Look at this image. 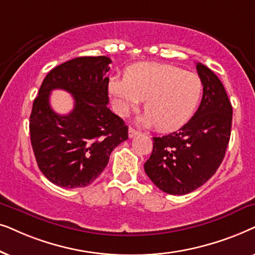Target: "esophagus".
Returning a JSON list of instances; mask_svg holds the SVG:
<instances>
[{
	"label": "esophagus",
	"mask_w": 255,
	"mask_h": 255,
	"mask_svg": "<svg viewBox=\"0 0 255 255\" xmlns=\"http://www.w3.org/2000/svg\"><path fill=\"white\" fill-rule=\"evenodd\" d=\"M138 133H140V131L134 129V128H131V127H129V129H128V135H129V137H134L135 135H137Z\"/></svg>",
	"instance_id": "esophagus-1"
}]
</instances>
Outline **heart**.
<instances>
[{
  "mask_svg": "<svg viewBox=\"0 0 255 255\" xmlns=\"http://www.w3.org/2000/svg\"><path fill=\"white\" fill-rule=\"evenodd\" d=\"M108 92L118 114L126 117L144 100L142 124L172 131L195 114L203 96V81L197 73L181 67L142 63L131 66L126 78H112Z\"/></svg>",
  "mask_w": 255,
  "mask_h": 255,
  "instance_id": "obj_1",
  "label": "heart"
}]
</instances>
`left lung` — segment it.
I'll return each instance as SVG.
<instances>
[{
  "label": "left lung",
  "mask_w": 255,
  "mask_h": 255,
  "mask_svg": "<svg viewBox=\"0 0 255 255\" xmlns=\"http://www.w3.org/2000/svg\"><path fill=\"white\" fill-rule=\"evenodd\" d=\"M203 98L191 120L181 129L152 137L144 171L163 192L185 195L216 174L225 156L232 126V105L219 78L204 64H196Z\"/></svg>",
  "instance_id": "1"
}]
</instances>
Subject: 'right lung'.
Listing matches in <instances>:
<instances>
[{
    "label": "right lung",
    "mask_w": 255,
    "mask_h": 255,
    "mask_svg": "<svg viewBox=\"0 0 255 255\" xmlns=\"http://www.w3.org/2000/svg\"><path fill=\"white\" fill-rule=\"evenodd\" d=\"M108 57H78L44 78L30 115V140L37 164L53 184L66 189L90 185L106 168L111 152L128 138V127L108 105ZM53 89L74 97L66 116L49 106Z\"/></svg>",
    "instance_id": "obj_1"
}]
</instances>
